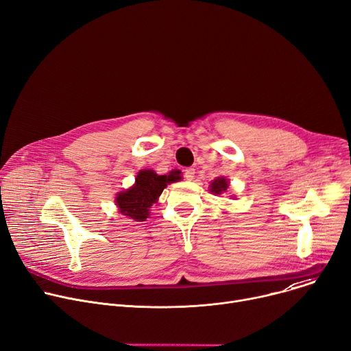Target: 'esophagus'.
<instances>
[{
  "mask_svg": "<svg viewBox=\"0 0 351 351\" xmlns=\"http://www.w3.org/2000/svg\"><path fill=\"white\" fill-rule=\"evenodd\" d=\"M195 169L193 168H186L184 169V178L187 179V180H193L195 179Z\"/></svg>",
  "mask_w": 351,
  "mask_h": 351,
  "instance_id": "esophagus-1",
  "label": "esophagus"
}]
</instances>
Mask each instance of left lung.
<instances>
[{
	"mask_svg": "<svg viewBox=\"0 0 351 351\" xmlns=\"http://www.w3.org/2000/svg\"><path fill=\"white\" fill-rule=\"evenodd\" d=\"M227 187H228V179L224 178V176L214 179L210 184V190H211V193H214V195H221L222 192H226Z\"/></svg>",
	"mask_w": 351,
	"mask_h": 351,
	"instance_id": "obj_1",
	"label": "left lung"
}]
</instances>
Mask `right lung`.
Wrapping results in <instances>:
<instances>
[{
  "mask_svg": "<svg viewBox=\"0 0 351 351\" xmlns=\"http://www.w3.org/2000/svg\"><path fill=\"white\" fill-rule=\"evenodd\" d=\"M180 179L179 171H172L169 175H158L152 169L140 171L136 183L130 189L117 193L114 202L119 213L136 221H145L149 215L151 206L158 203V197L161 196L164 189L169 183Z\"/></svg>",
  "mask_w": 351,
  "mask_h": 351,
  "instance_id": "right-lung-1",
  "label": "right lung"
}]
</instances>
